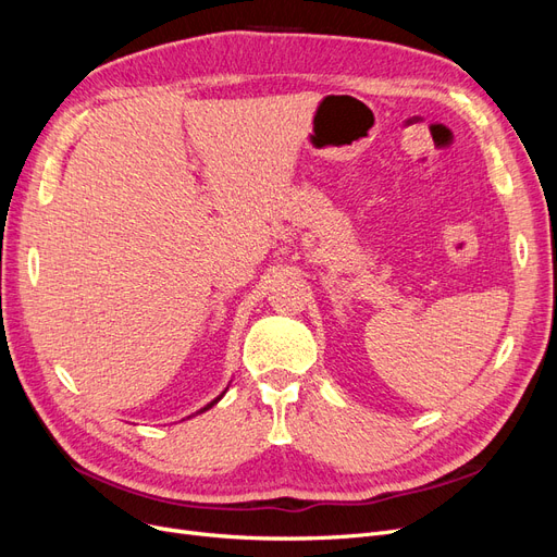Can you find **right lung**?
Here are the masks:
<instances>
[{"instance_id": "add662e5", "label": "right lung", "mask_w": 557, "mask_h": 557, "mask_svg": "<svg viewBox=\"0 0 557 557\" xmlns=\"http://www.w3.org/2000/svg\"><path fill=\"white\" fill-rule=\"evenodd\" d=\"M221 397H223V395H221ZM221 397H215V399H213V401H211V404H207V407H205V409H199V411H197V413H205V411H209V409H211V407H213V404H218V401H221Z\"/></svg>"}]
</instances>
